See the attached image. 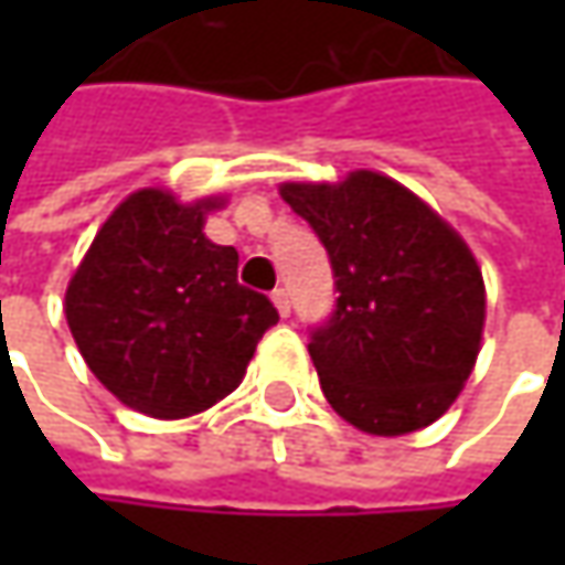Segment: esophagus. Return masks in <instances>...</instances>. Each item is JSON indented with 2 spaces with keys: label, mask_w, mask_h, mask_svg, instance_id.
I'll list each match as a JSON object with an SVG mask.
<instances>
[{
  "label": "esophagus",
  "mask_w": 565,
  "mask_h": 565,
  "mask_svg": "<svg viewBox=\"0 0 565 565\" xmlns=\"http://www.w3.org/2000/svg\"><path fill=\"white\" fill-rule=\"evenodd\" d=\"M273 305H276V311H279L282 317L292 315V298H289L286 289H276V292H273Z\"/></svg>",
  "instance_id": "esophagus-1"
}]
</instances>
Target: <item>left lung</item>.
<instances>
[{"mask_svg":"<svg viewBox=\"0 0 565 565\" xmlns=\"http://www.w3.org/2000/svg\"><path fill=\"white\" fill-rule=\"evenodd\" d=\"M330 254L333 315L311 327L320 390L349 424L399 437L437 422L475 367L484 279L468 245L408 188L359 169L279 188Z\"/></svg>","mask_w":565,"mask_h":565,"instance_id":"obj_1","label":"left lung"}]
</instances>
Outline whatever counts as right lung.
I'll return each instance as SVG.
<instances>
[{
  "label": "right lung",
  "instance_id": "add662e5",
  "mask_svg": "<svg viewBox=\"0 0 565 565\" xmlns=\"http://www.w3.org/2000/svg\"><path fill=\"white\" fill-rule=\"evenodd\" d=\"M143 188L103 223L65 292V317L97 380L150 418H188L242 383L279 320L267 295L238 286V250L213 245L204 213Z\"/></svg>",
  "mask_w": 565,
  "mask_h": 565
}]
</instances>
